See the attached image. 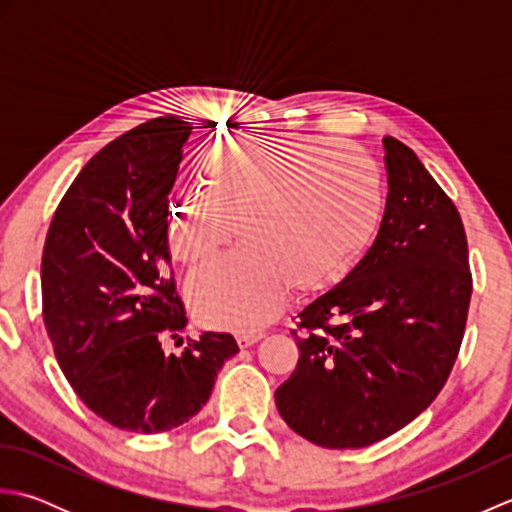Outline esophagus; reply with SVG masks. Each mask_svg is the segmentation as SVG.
Instances as JSON below:
<instances>
[{
  "mask_svg": "<svg viewBox=\"0 0 512 512\" xmlns=\"http://www.w3.org/2000/svg\"><path fill=\"white\" fill-rule=\"evenodd\" d=\"M264 334L262 332H244V334H237V345L239 347H250L255 345L257 341H262Z\"/></svg>",
  "mask_w": 512,
  "mask_h": 512,
  "instance_id": "34e87169",
  "label": "esophagus"
}]
</instances>
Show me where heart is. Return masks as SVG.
<instances>
[{
	"instance_id": "heart-1",
	"label": "heart",
	"mask_w": 512,
	"mask_h": 512,
	"mask_svg": "<svg viewBox=\"0 0 512 512\" xmlns=\"http://www.w3.org/2000/svg\"><path fill=\"white\" fill-rule=\"evenodd\" d=\"M202 182L169 209V248L200 266L231 244L239 253L198 270L187 297L198 317L226 330L262 328L295 286L319 290L363 253L383 217L376 162L328 138L231 140L202 158Z\"/></svg>"
}]
</instances>
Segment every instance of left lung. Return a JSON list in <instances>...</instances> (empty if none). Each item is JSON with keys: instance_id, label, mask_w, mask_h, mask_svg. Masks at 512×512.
Segmentation results:
<instances>
[{"instance_id": "8db88e82", "label": "left lung", "mask_w": 512, "mask_h": 512, "mask_svg": "<svg viewBox=\"0 0 512 512\" xmlns=\"http://www.w3.org/2000/svg\"><path fill=\"white\" fill-rule=\"evenodd\" d=\"M389 193L374 244L297 317L299 363L275 402L325 449H361L405 427L447 383L471 303L462 217L400 140L387 136ZM297 334V332H295Z\"/></svg>"}]
</instances>
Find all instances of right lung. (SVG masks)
<instances>
[{"label":"right lung","instance_id":"right-lung-1","mask_svg":"<svg viewBox=\"0 0 512 512\" xmlns=\"http://www.w3.org/2000/svg\"><path fill=\"white\" fill-rule=\"evenodd\" d=\"M191 132L160 116L105 145L63 195L43 246V323L59 367L96 416L134 433L189 422L239 352L226 332H204L178 356L162 350L187 325L167 215Z\"/></svg>","mask_w":512,"mask_h":512}]
</instances>
